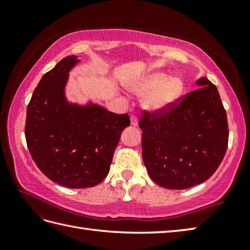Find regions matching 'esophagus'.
<instances>
[{
  "instance_id": "esophagus-1",
  "label": "esophagus",
  "mask_w": 250,
  "mask_h": 250,
  "mask_svg": "<svg viewBox=\"0 0 250 250\" xmlns=\"http://www.w3.org/2000/svg\"><path fill=\"white\" fill-rule=\"evenodd\" d=\"M131 125L133 126L139 125V121H137V118L135 116H131Z\"/></svg>"
}]
</instances>
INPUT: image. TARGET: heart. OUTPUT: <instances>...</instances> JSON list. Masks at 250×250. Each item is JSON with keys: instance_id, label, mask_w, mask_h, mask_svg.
Returning <instances> with one entry per match:
<instances>
[{"instance_id": "obj_1", "label": "heart", "mask_w": 250, "mask_h": 250, "mask_svg": "<svg viewBox=\"0 0 250 250\" xmlns=\"http://www.w3.org/2000/svg\"><path fill=\"white\" fill-rule=\"evenodd\" d=\"M130 90L135 94H148L144 105L152 113H161L176 102L183 92L182 79L171 77L162 72H151L136 79L130 84Z\"/></svg>"}]
</instances>
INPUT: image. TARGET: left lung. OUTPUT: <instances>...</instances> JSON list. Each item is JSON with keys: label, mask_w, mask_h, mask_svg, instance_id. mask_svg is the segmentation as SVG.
<instances>
[{"label": "left lung", "mask_w": 250, "mask_h": 250, "mask_svg": "<svg viewBox=\"0 0 250 250\" xmlns=\"http://www.w3.org/2000/svg\"><path fill=\"white\" fill-rule=\"evenodd\" d=\"M195 86L179 104L146 113L140 121L143 160L149 177L163 188L204 183L226 155L229 129L218 90L204 76Z\"/></svg>", "instance_id": "8db88e82"}]
</instances>
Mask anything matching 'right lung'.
Segmentation results:
<instances>
[{"instance_id": "right-lung-1", "label": "right lung", "mask_w": 250, "mask_h": 250, "mask_svg": "<svg viewBox=\"0 0 250 250\" xmlns=\"http://www.w3.org/2000/svg\"><path fill=\"white\" fill-rule=\"evenodd\" d=\"M77 56L62 59L42 77L26 108L25 140L43 174L67 188H90L107 176L130 117L88 101L70 102L66 84Z\"/></svg>"}]
</instances>
